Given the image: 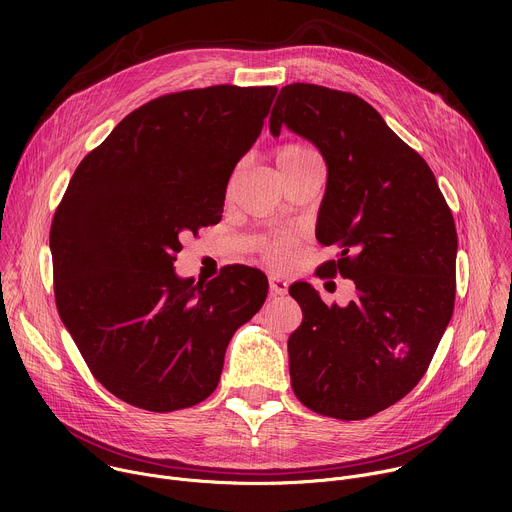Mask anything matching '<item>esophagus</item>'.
<instances>
[{
    "label": "esophagus",
    "instance_id": "1",
    "mask_svg": "<svg viewBox=\"0 0 512 512\" xmlns=\"http://www.w3.org/2000/svg\"><path fill=\"white\" fill-rule=\"evenodd\" d=\"M269 294L273 298L287 294V281L279 275H269Z\"/></svg>",
    "mask_w": 512,
    "mask_h": 512
}]
</instances>
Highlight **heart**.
Masks as SVG:
<instances>
[{
  "label": "heart",
  "instance_id": "heart-1",
  "mask_svg": "<svg viewBox=\"0 0 512 512\" xmlns=\"http://www.w3.org/2000/svg\"><path fill=\"white\" fill-rule=\"evenodd\" d=\"M314 158L316 156L306 148V145H302V143H287V145H283V148L275 156L277 172L302 166V164H306V162H310ZM263 255L273 265H285L289 261V255H291V239L283 237V239H273V241L265 243Z\"/></svg>",
  "mask_w": 512,
  "mask_h": 512
}]
</instances>
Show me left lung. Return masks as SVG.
Wrapping results in <instances>:
<instances>
[{"label":"left lung","instance_id":"left-lung-1","mask_svg":"<svg viewBox=\"0 0 512 512\" xmlns=\"http://www.w3.org/2000/svg\"><path fill=\"white\" fill-rule=\"evenodd\" d=\"M312 141L328 180L316 237L338 259L320 265L356 285L348 306H326L310 283L289 296L304 314L289 336L296 397L320 415L367 419L425 375L456 300L458 235L425 160L360 97L294 83L279 91L269 129Z\"/></svg>","mask_w":512,"mask_h":512}]
</instances>
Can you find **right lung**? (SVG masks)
Returning a JSON list of instances; mask_svg holds the SVG:
<instances>
[{"instance_id":"obj_1","label":"right lung","mask_w":512,"mask_h":512,"mask_svg":"<svg viewBox=\"0 0 512 512\" xmlns=\"http://www.w3.org/2000/svg\"><path fill=\"white\" fill-rule=\"evenodd\" d=\"M275 93L216 85L141 105L85 156L56 208L58 314L93 377L133 407L204 401L233 334L267 298L259 269L231 265L194 283L174 261L186 235L221 221L229 178Z\"/></svg>"}]
</instances>
